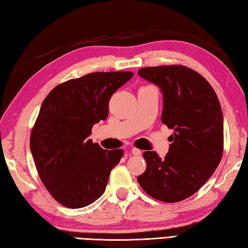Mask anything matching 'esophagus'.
Segmentation results:
<instances>
[{
  "mask_svg": "<svg viewBox=\"0 0 248 248\" xmlns=\"http://www.w3.org/2000/svg\"><path fill=\"white\" fill-rule=\"evenodd\" d=\"M131 153L134 154V155H141L142 151L139 150V149H137V148H132V149H131Z\"/></svg>",
  "mask_w": 248,
  "mask_h": 248,
  "instance_id": "obj_1",
  "label": "esophagus"
}]
</instances>
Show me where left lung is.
Listing matches in <instances>:
<instances>
[{"label": "left lung", "instance_id": "8db88e82", "mask_svg": "<svg viewBox=\"0 0 248 248\" xmlns=\"http://www.w3.org/2000/svg\"><path fill=\"white\" fill-rule=\"evenodd\" d=\"M138 74L161 87L162 123L174 129L164 158L146 151V170L138 176L146 194L178 202L198 191L223 155V115L215 90L202 75L182 64L142 68Z\"/></svg>", "mask_w": 248, "mask_h": 248}]
</instances>
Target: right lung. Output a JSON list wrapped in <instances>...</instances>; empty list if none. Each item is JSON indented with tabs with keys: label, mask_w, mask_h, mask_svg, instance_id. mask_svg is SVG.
Masks as SVG:
<instances>
[{
	"label": "right lung",
	"mask_w": 248,
	"mask_h": 248,
	"mask_svg": "<svg viewBox=\"0 0 248 248\" xmlns=\"http://www.w3.org/2000/svg\"><path fill=\"white\" fill-rule=\"evenodd\" d=\"M132 77L118 71L69 79L41 105L29 144L41 182L64 207H86L104 194L124 150H104L89 136L95 124L106 120L111 95Z\"/></svg>",
	"instance_id": "add662e5"
}]
</instances>
